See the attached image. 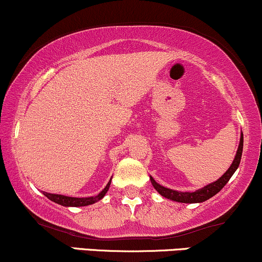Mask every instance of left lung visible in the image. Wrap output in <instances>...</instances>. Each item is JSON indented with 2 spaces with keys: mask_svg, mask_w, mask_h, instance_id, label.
I'll return each instance as SVG.
<instances>
[{
  "mask_svg": "<svg viewBox=\"0 0 262 262\" xmlns=\"http://www.w3.org/2000/svg\"><path fill=\"white\" fill-rule=\"evenodd\" d=\"M243 144H244V137H240V143H239V148H237L235 159H234L233 164L230 165V167L225 171V173L221 179L217 180L215 182L209 183L207 185L206 187L198 189L196 192H179V191H173V189L162 187V186L159 185L158 182L155 181L152 177H150L151 180L152 186L161 196H164L165 198H169V200L176 201V202H181V203H200V202H204V201L209 200L210 197H213L214 194H217L222 188L227 185V182L229 181L230 177L233 176V173L235 172L237 166H239L240 160H242V154H243Z\"/></svg>",
  "mask_w": 262,
  "mask_h": 262,
  "instance_id": "8db88e82",
  "label": "left lung"
}]
</instances>
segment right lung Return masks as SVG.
<instances>
[{"instance_id": "add662e5", "label": "right lung", "mask_w": 262, "mask_h": 262, "mask_svg": "<svg viewBox=\"0 0 262 262\" xmlns=\"http://www.w3.org/2000/svg\"><path fill=\"white\" fill-rule=\"evenodd\" d=\"M111 181L107 183V186L104 187L103 191L101 193H98L97 196L95 197H85V198H77V197H68V196H62V194H54V193H47V192H43L44 196L49 198L50 201L53 202L61 204V206L65 207H82V206H89V204H92L97 201H100L103 198L104 194L107 193L108 188H110Z\"/></svg>"}]
</instances>
